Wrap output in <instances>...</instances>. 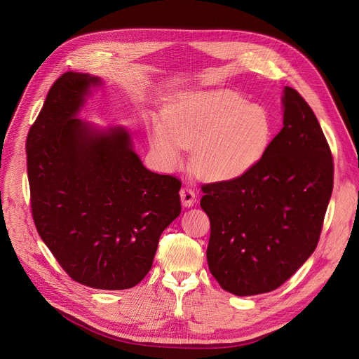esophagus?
I'll return each instance as SVG.
<instances>
[{
    "instance_id": "esophagus-1",
    "label": "esophagus",
    "mask_w": 359,
    "mask_h": 359,
    "mask_svg": "<svg viewBox=\"0 0 359 359\" xmlns=\"http://www.w3.org/2000/svg\"><path fill=\"white\" fill-rule=\"evenodd\" d=\"M180 200H182L183 206L190 208V206H193V204L196 203V194H194V191L190 187H182V190H180Z\"/></svg>"
}]
</instances>
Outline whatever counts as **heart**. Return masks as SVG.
<instances>
[{
  "instance_id": "b5f03b06",
  "label": "heart",
  "mask_w": 359,
  "mask_h": 359,
  "mask_svg": "<svg viewBox=\"0 0 359 359\" xmlns=\"http://www.w3.org/2000/svg\"><path fill=\"white\" fill-rule=\"evenodd\" d=\"M267 108L248 104L230 89L190 90L165 108L163 122L153 121L149 142L159 161L176 168L186 146H193L194 170L212 182H229L259 165L273 139Z\"/></svg>"
}]
</instances>
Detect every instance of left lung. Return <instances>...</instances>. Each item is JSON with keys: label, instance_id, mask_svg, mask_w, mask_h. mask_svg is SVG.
Returning a JSON list of instances; mask_svg holds the SVG:
<instances>
[{"label": "left lung", "instance_id": "8db88e82", "mask_svg": "<svg viewBox=\"0 0 359 359\" xmlns=\"http://www.w3.org/2000/svg\"><path fill=\"white\" fill-rule=\"evenodd\" d=\"M284 126L247 175L203 184L208 263L220 287L255 295L284 284L314 252L334 186L330 144L310 105L284 88Z\"/></svg>", "mask_w": 359, "mask_h": 359}]
</instances>
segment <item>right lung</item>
<instances>
[{
    "label": "right lung",
    "mask_w": 359,
    "mask_h": 359,
    "mask_svg": "<svg viewBox=\"0 0 359 359\" xmlns=\"http://www.w3.org/2000/svg\"><path fill=\"white\" fill-rule=\"evenodd\" d=\"M100 79L65 72L27 136L31 212L64 271L99 290H126L150 271L163 230L180 215L182 182L147 170L122 128L76 119Z\"/></svg>",
    "instance_id": "right-lung-1"
}]
</instances>
